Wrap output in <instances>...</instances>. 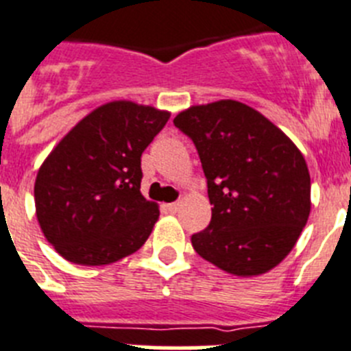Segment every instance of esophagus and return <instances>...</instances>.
<instances>
[{
    "label": "esophagus",
    "instance_id": "obj_1",
    "mask_svg": "<svg viewBox=\"0 0 351 351\" xmlns=\"http://www.w3.org/2000/svg\"><path fill=\"white\" fill-rule=\"evenodd\" d=\"M166 208L169 210V212H173V213H175V212H178V208H180V203H178V201H176V203H169V205H166Z\"/></svg>",
    "mask_w": 351,
    "mask_h": 351
}]
</instances>
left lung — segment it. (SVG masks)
Returning a JSON list of instances; mask_svg holds the SVG:
<instances>
[{
  "label": "left lung",
  "instance_id": "obj_1",
  "mask_svg": "<svg viewBox=\"0 0 351 351\" xmlns=\"http://www.w3.org/2000/svg\"><path fill=\"white\" fill-rule=\"evenodd\" d=\"M173 123L196 146L213 205L208 226L191 237L194 251L233 276L272 270L309 217L304 155L272 121L237 100L193 106Z\"/></svg>",
  "mask_w": 351,
  "mask_h": 351
}]
</instances>
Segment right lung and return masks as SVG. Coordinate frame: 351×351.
Here are the masks:
<instances>
[{"label":"right lung","mask_w":351,"mask_h":351,"mask_svg":"<svg viewBox=\"0 0 351 351\" xmlns=\"http://www.w3.org/2000/svg\"><path fill=\"white\" fill-rule=\"evenodd\" d=\"M169 112L130 100L104 104L58 143L38 169L35 208L47 242L75 265L138 251L158 219L141 194V155Z\"/></svg>","instance_id":"right-lung-1"}]
</instances>
